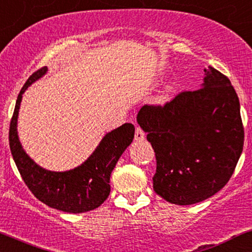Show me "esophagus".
<instances>
[{
    "instance_id": "1",
    "label": "esophagus",
    "mask_w": 252,
    "mask_h": 252,
    "mask_svg": "<svg viewBox=\"0 0 252 252\" xmlns=\"http://www.w3.org/2000/svg\"><path fill=\"white\" fill-rule=\"evenodd\" d=\"M135 139L137 140V142H143V140H145V132H144L143 130L139 128V126H137L136 128Z\"/></svg>"
}]
</instances>
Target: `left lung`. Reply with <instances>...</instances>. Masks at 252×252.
Segmentation results:
<instances>
[{"instance_id": "1", "label": "left lung", "mask_w": 252, "mask_h": 252, "mask_svg": "<svg viewBox=\"0 0 252 252\" xmlns=\"http://www.w3.org/2000/svg\"><path fill=\"white\" fill-rule=\"evenodd\" d=\"M203 87L163 105H145L137 121L156 152L153 189L176 205L210 198L233 175L244 144L240 100L230 80L210 66Z\"/></svg>"}]
</instances>
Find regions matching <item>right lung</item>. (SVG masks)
<instances>
[{"label":"right lung","mask_w":252,"mask_h":252,"mask_svg":"<svg viewBox=\"0 0 252 252\" xmlns=\"http://www.w3.org/2000/svg\"><path fill=\"white\" fill-rule=\"evenodd\" d=\"M46 71L47 68L43 66L33 72L19 92L10 121V151L22 179L40 202L63 212H87L99 207L109 196L110 174L117 160L131 144L135 126L126 123L107 133L92 156L75 169L55 173L39 167L22 149L16 126L22 94Z\"/></svg>","instance_id":"1"}]
</instances>
